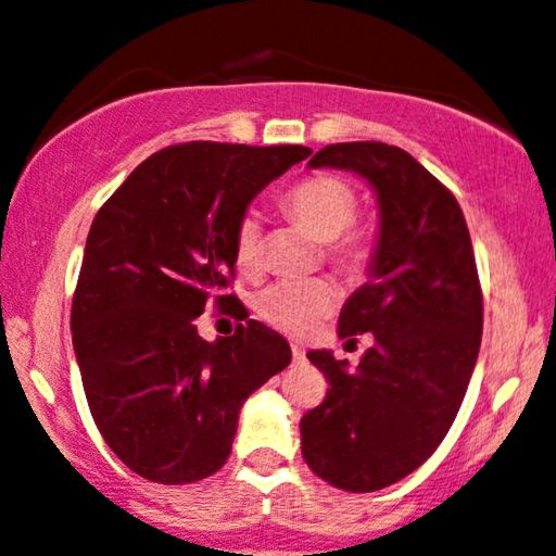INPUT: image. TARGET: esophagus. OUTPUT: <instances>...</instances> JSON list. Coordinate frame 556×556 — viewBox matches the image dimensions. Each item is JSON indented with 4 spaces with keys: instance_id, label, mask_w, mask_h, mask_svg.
<instances>
[{
    "instance_id": "esophagus-1",
    "label": "esophagus",
    "mask_w": 556,
    "mask_h": 556,
    "mask_svg": "<svg viewBox=\"0 0 556 556\" xmlns=\"http://www.w3.org/2000/svg\"><path fill=\"white\" fill-rule=\"evenodd\" d=\"M292 359H295L298 365H300V363H305V350H303V346L292 344Z\"/></svg>"
}]
</instances>
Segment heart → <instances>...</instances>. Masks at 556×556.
<instances>
[{
    "mask_svg": "<svg viewBox=\"0 0 556 556\" xmlns=\"http://www.w3.org/2000/svg\"><path fill=\"white\" fill-rule=\"evenodd\" d=\"M282 210L305 225L313 236L324 240V256L337 266L346 279L365 277L372 264V232L365 225L354 223L357 214V193L344 178L331 173H316L298 180L279 199ZM232 251L240 271L256 274L264 264V232L256 212H245L238 219ZM339 287L329 277L307 279H277L266 285L253 298V311L261 320L274 329L305 337L316 331L320 320H326L337 311Z\"/></svg>",
    "mask_w": 556,
    "mask_h": 556,
    "instance_id": "heart-1",
    "label": "heart"
}]
</instances>
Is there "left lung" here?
I'll list each match as a JSON object with an SVG mask.
<instances>
[{"label":"left lung","instance_id":"obj_1","mask_svg":"<svg viewBox=\"0 0 556 556\" xmlns=\"http://www.w3.org/2000/svg\"><path fill=\"white\" fill-rule=\"evenodd\" d=\"M354 170L372 184L380 238L370 282L346 300L339 337L370 333L350 370L307 352L329 380L324 404L300 419L311 471L344 492H376L425 464L443 443L479 357L484 300L464 212L401 147L339 142L311 168Z\"/></svg>","mask_w":556,"mask_h":556}]
</instances>
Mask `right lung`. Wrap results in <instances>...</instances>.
<instances>
[{
	"label": "right lung",
	"instance_id": "obj_1",
	"mask_svg": "<svg viewBox=\"0 0 556 556\" xmlns=\"http://www.w3.org/2000/svg\"><path fill=\"white\" fill-rule=\"evenodd\" d=\"M307 147L170 144L139 163L87 232L72 298V342L87 406L139 477L191 484L230 456L243 401L290 365L285 337L232 292L238 219ZM241 318L204 343V306Z\"/></svg>",
	"mask_w": 556,
	"mask_h": 556
}]
</instances>
